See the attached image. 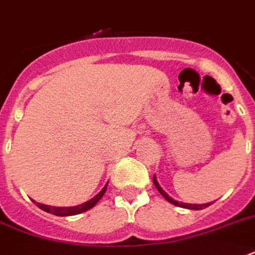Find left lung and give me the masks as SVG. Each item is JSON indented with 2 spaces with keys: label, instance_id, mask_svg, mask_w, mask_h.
Masks as SVG:
<instances>
[{
  "label": "left lung",
  "instance_id": "obj_1",
  "mask_svg": "<svg viewBox=\"0 0 255 255\" xmlns=\"http://www.w3.org/2000/svg\"><path fill=\"white\" fill-rule=\"evenodd\" d=\"M153 184L156 185L157 191H158V192L161 193L162 196H164V198H165L166 200H168V202L172 203V204H175V206H179V207L189 208V210H203V208L208 207V206H210V204H211V203H206V204H187V203H180V202H176V200H173V199H172V198H169V196H168V195H166L165 191H164V189H162L161 187H160V185H158V183H157V180H156V177H154V176H153Z\"/></svg>",
  "mask_w": 255,
  "mask_h": 255
}]
</instances>
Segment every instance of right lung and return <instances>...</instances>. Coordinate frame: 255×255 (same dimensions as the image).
<instances>
[{"mask_svg": "<svg viewBox=\"0 0 255 255\" xmlns=\"http://www.w3.org/2000/svg\"><path fill=\"white\" fill-rule=\"evenodd\" d=\"M106 189H107V184L103 187L102 191H101L97 196H94L91 200L83 203V204H80V206H76V207H49V206L40 204V203H37V206H39V208H41L43 211L49 212V214H53V215H57V216L78 215V214H82V212L87 211V210H90V208H93L94 206L101 200V198H102L103 195H105Z\"/></svg>", "mask_w": 255, "mask_h": 255, "instance_id": "add662e5", "label": "right lung"}]
</instances>
